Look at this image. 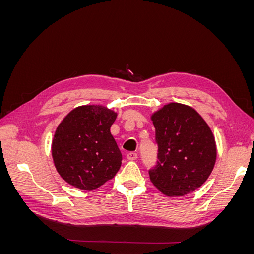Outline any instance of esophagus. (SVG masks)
<instances>
[{"mask_svg": "<svg viewBox=\"0 0 254 254\" xmlns=\"http://www.w3.org/2000/svg\"><path fill=\"white\" fill-rule=\"evenodd\" d=\"M127 159L130 161H133L137 159V153L136 152H129L127 153Z\"/></svg>", "mask_w": 254, "mask_h": 254, "instance_id": "obj_1", "label": "esophagus"}]
</instances>
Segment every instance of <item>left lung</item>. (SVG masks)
I'll list each match as a JSON object with an SVG mask.
<instances>
[{
  "label": "left lung",
  "mask_w": 254,
  "mask_h": 254,
  "mask_svg": "<svg viewBox=\"0 0 254 254\" xmlns=\"http://www.w3.org/2000/svg\"><path fill=\"white\" fill-rule=\"evenodd\" d=\"M156 128L158 164L151 183L167 197L193 193L209 178L217 157L212 129L193 107L168 103L150 117Z\"/></svg>",
  "instance_id": "obj_1"
}]
</instances>
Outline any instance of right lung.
<instances>
[{"instance_id":"add662e5","label":"right lung","mask_w":254,"mask_h":254,"mask_svg":"<svg viewBox=\"0 0 254 254\" xmlns=\"http://www.w3.org/2000/svg\"><path fill=\"white\" fill-rule=\"evenodd\" d=\"M117 115L103 105H83L68 112L57 126L52 141L53 162L72 187L95 190L119 172L122 153L110 132Z\"/></svg>"}]
</instances>
